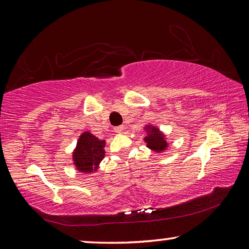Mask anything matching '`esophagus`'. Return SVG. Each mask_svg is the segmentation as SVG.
Here are the masks:
<instances>
[{"label":"esophagus","instance_id":"1","mask_svg":"<svg viewBox=\"0 0 249 249\" xmlns=\"http://www.w3.org/2000/svg\"><path fill=\"white\" fill-rule=\"evenodd\" d=\"M124 131V126H115V127H114V132L115 133H122Z\"/></svg>","mask_w":249,"mask_h":249}]
</instances>
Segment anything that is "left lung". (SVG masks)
<instances>
[{"instance_id":"1","label":"left lung","mask_w":249,"mask_h":249,"mask_svg":"<svg viewBox=\"0 0 249 249\" xmlns=\"http://www.w3.org/2000/svg\"><path fill=\"white\" fill-rule=\"evenodd\" d=\"M145 129L147 135L144 137V141L147 144L148 148H151L152 151H155L157 153H161L167 148L168 143L165 140V136L160 133V131L156 126L146 125Z\"/></svg>"}]
</instances>
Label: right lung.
<instances>
[{"instance_id": "obj_1", "label": "right lung", "mask_w": 249, "mask_h": 249, "mask_svg": "<svg viewBox=\"0 0 249 249\" xmlns=\"http://www.w3.org/2000/svg\"><path fill=\"white\" fill-rule=\"evenodd\" d=\"M105 141L94 136L92 133L84 132L77 141L76 148L73 152V161L77 171L92 173L105 156Z\"/></svg>"}]
</instances>
